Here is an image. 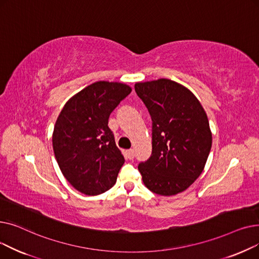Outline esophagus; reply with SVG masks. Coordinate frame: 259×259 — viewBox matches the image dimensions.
I'll use <instances>...</instances> for the list:
<instances>
[{
  "label": "esophagus",
  "instance_id": "esophagus-1",
  "mask_svg": "<svg viewBox=\"0 0 259 259\" xmlns=\"http://www.w3.org/2000/svg\"><path fill=\"white\" fill-rule=\"evenodd\" d=\"M126 155H127V157H128L129 159H133V157H134V151L132 150V149H129V150L126 151Z\"/></svg>",
  "mask_w": 259,
  "mask_h": 259
}]
</instances>
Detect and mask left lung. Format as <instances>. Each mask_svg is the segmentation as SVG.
<instances>
[{
	"mask_svg": "<svg viewBox=\"0 0 259 259\" xmlns=\"http://www.w3.org/2000/svg\"><path fill=\"white\" fill-rule=\"evenodd\" d=\"M134 88L152 119V153L139 165L143 182L158 195L181 193L205 168L212 146L208 116L195 95L174 80Z\"/></svg>",
	"mask_w": 259,
	"mask_h": 259,
	"instance_id": "8db88e82",
	"label": "left lung"
}]
</instances>
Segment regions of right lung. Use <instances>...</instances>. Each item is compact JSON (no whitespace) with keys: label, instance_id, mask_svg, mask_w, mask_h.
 Instances as JSON below:
<instances>
[{"label":"right lung","instance_id":"add662e5","mask_svg":"<svg viewBox=\"0 0 259 259\" xmlns=\"http://www.w3.org/2000/svg\"><path fill=\"white\" fill-rule=\"evenodd\" d=\"M132 89L100 80L68 101L56 121L52 147L65 179L80 193L99 195L114 186L125 158L108 119Z\"/></svg>","mask_w":259,"mask_h":259}]
</instances>
